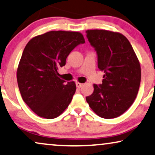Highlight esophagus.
Segmentation results:
<instances>
[{
  "label": "esophagus",
  "instance_id": "1",
  "mask_svg": "<svg viewBox=\"0 0 155 155\" xmlns=\"http://www.w3.org/2000/svg\"><path fill=\"white\" fill-rule=\"evenodd\" d=\"M76 87H77V88H81L82 86H83L84 84H81V83H79V82H76Z\"/></svg>",
  "mask_w": 155,
  "mask_h": 155
}]
</instances>
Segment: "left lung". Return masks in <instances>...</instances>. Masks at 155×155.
Here are the masks:
<instances>
[{
    "instance_id": "8db88e82",
    "label": "left lung",
    "mask_w": 155,
    "mask_h": 155,
    "mask_svg": "<svg viewBox=\"0 0 155 155\" xmlns=\"http://www.w3.org/2000/svg\"><path fill=\"white\" fill-rule=\"evenodd\" d=\"M88 42L98 57V67L104 71L102 84H94L86 98L98 116L110 119L124 113L133 104L141 81L140 64L128 40L118 32L86 31Z\"/></svg>"
}]
</instances>
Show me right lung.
Wrapping results in <instances>:
<instances>
[{
	"label": "right lung",
	"instance_id": "right-lung-1",
	"mask_svg": "<svg viewBox=\"0 0 155 155\" xmlns=\"http://www.w3.org/2000/svg\"><path fill=\"white\" fill-rule=\"evenodd\" d=\"M84 43L80 32L50 31L31 39L25 47L18 84L25 103L38 116L55 118L71 103L76 84L61 79L57 70L66 64L70 52Z\"/></svg>",
	"mask_w": 155,
	"mask_h": 155
}]
</instances>
